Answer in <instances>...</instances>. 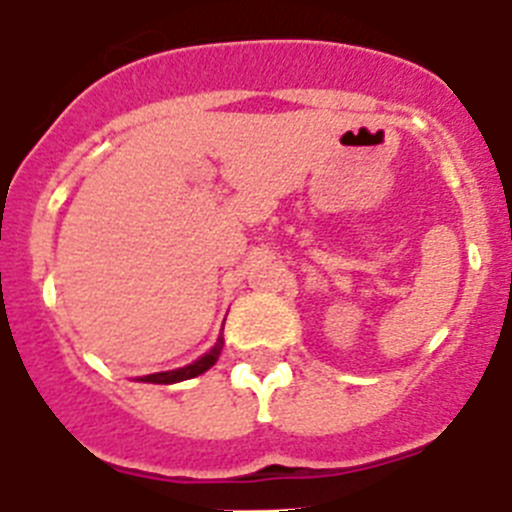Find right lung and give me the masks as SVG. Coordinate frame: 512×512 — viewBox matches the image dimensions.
Wrapping results in <instances>:
<instances>
[{
  "mask_svg": "<svg viewBox=\"0 0 512 512\" xmlns=\"http://www.w3.org/2000/svg\"><path fill=\"white\" fill-rule=\"evenodd\" d=\"M222 345H225V340L219 337L217 345L206 353V356H201L198 361L188 363V366H183V369H172V371H159V374H149V377H141V382H149V384H175V382H183V379H193L198 377V374H204V371H209L214 363H217L219 353H222Z\"/></svg>",
  "mask_w": 512,
  "mask_h": 512,
  "instance_id": "1",
  "label": "right lung"
}]
</instances>
